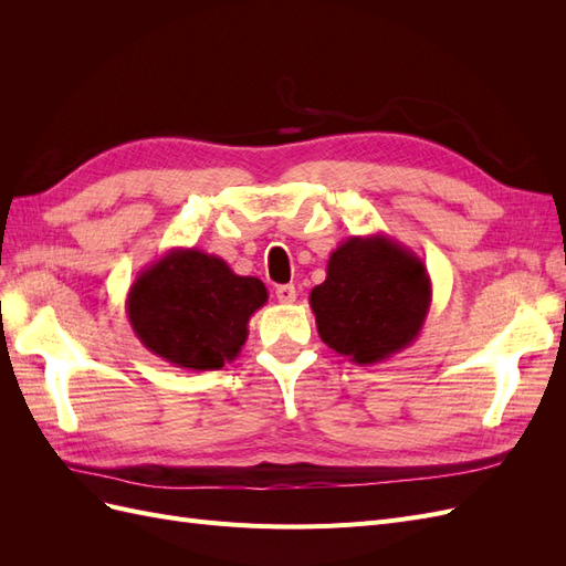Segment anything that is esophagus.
<instances>
[{
    "label": "esophagus",
    "mask_w": 566,
    "mask_h": 566,
    "mask_svg": "<svg viewBox=\"0 0 566 566\" xmlns=\"http://www.w3.org/2000/svg\"><path fill=\"white\" fill-rule=\"evenodd\" d=\"M276 297H279L281 304H293L295 297H297V290H295V285H279Z\"/></svg>",
    "instance_id": "esophagus-1"
}]
</instances>
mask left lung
<instances>
[{"label": "left lung", "mask_w": 566, "mask_h": 566, "mask_svg": "<svg viewBox=\"0 0 566 566\" xmlns=\"http://www.w3.org/2000/svg\"><path fill=\"white\" fill-rule=\"evenodd\" d=\"M430 302L432 281L420 256L382 233L339 243L310 295L321 339L358 366L413 345Z\"/></svg>", "instance_id": "8db88e82"}]
</instances>
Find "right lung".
Here are the masks:
<instances>
[{"mask_svg": "<svg viewBox=\"0 0 566 566\" xmlns=\"http://www.w3.org/2000/svg\"><path fill=\"white\" fill-rule=\"evenodd\" d=\"M266 300L260 279L238 276L221 256L175 248L136 276L125 306L148 352L177 368L217 370L241 354Z\"/></svg>", "mask_w": 566, "mask_h": 566, "instance_id": "right-lung-1", "label": "right lung"}]
</instances>
